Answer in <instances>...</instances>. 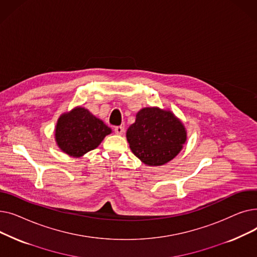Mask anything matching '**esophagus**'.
I'll use <instances>...</instances> for the list:
<instances>
[{
	"label": "esophagus",
	"instance_id": "34e87169",
	"mask_svg": "<svg viewBox=\"0 0 257 257\" xmlns=\"http://www.w3.org/2000/svg\"><path fill=\"white\" fill-rule=\"evenodd\" d=\"M114 132L117 136H121L125 132V127L124 126H116L114 127Z\"/></svg>",
	"mask_w": 257,
	"mask_h": 257
}]
</instances>
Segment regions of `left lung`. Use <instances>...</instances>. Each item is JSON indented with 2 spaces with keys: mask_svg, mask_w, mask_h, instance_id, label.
Here are the masks:
<instances>
[{
  "mask_svg": "<svg viewBox=\"0 0 257 257\" xmlns=\"http://www.w3.org/2000/svg\"><path fill=\"white\" fill-rule=\"evenodd\" d=\"M126 137L133 154L145 165L155 167L178 155L186 142V130L172 111L146 107L137 113Z\"/></svg>",
  "mask_w": 257,
  "mask_h": 257,
  "instance_id": "8db88e82",
  "label": "left lung"
}]
</instances>
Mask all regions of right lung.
Segmentation results:
<instances>
[{"mask_svg":"<svg viewBox=\"0 0 257 257\" xmlns=\"http://www.w3.org/2000/svg\"><path fill=\"white\" fill-rule=\"evenodd\" d=\"M111 129L84 107L62 113L56 124L55 140L60 150L73 157L96 149Z\"/></svg>","mask_w":257,"mask_h":257,"instance_id":"right-lung-1","label":"right lung"}]
</instances>
